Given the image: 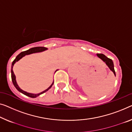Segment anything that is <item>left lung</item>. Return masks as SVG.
<instances>
[{
    "instance_id": "8db88e82",
    "label": "left lung",
    "mask_w": 132,
    "mask_h": 132,
    "mask_svg": "<svg viewBox=\"0 0 132 132\" xmlns=\"http://www.w3.org/2000/svg\"><path fill=\"white\" fill-rule=\"evenodd\" d=\"M97 56L100 59H101L103 61L104 63H105L106 65L109 67L110 70H111V72H113L114 75L116 76V72L114 70V63L113 60L110 59L109 58H108L107 56H105V55L103 54H97Z\"/></svg>"
}]
</instances>
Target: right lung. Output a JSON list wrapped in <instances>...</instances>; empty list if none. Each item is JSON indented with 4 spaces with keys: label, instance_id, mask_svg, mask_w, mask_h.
I'll return each mask as SVG.
<instances>
[{
    "label": "right lung",
    "instance_id": "1",
    "mask_svg": "<svg viewBox=\"0 0 132 132\" xmlns=\"http://www.w3.org/2000/svg\"><path fill=\"white\" fill-rule=\"evenodd\" d=\"M47 48H46V47H33V48H31L30 49H29V50H27V51H25V52H21V53H19L18 56L16 57L15 59L13 61L12 63V66H11V78H12V82H13V85L15 86V87L16 88V89L18 91H19L21 93H22L23 94H24V95L28 96L29 97H31V98H36L37 97H38V96L40 95L41 94H42L43 93H44V92H46V91H48V90L51 88L52 87V85H53L54 84V81L52 82V85H51L49 87L46 89V90H44V91L40 92V93H38V94H32V93H29V92H27L26 91H23L22 89H21L20 88H19V86L18 85L17 82H16V76L15 75L14 73H13V65H14L15 63L16 62H18V61L21 59L23 57H24L26 56V55H28V54H32V53H40V52H44L45 50H47ZM57 70H56L55 72H56Z\"/></svg>",
    "mask_w": 132,
    "mask_h": 132
}]
</instances>
